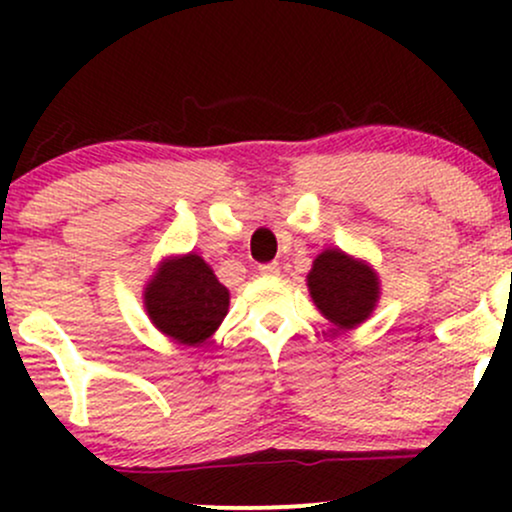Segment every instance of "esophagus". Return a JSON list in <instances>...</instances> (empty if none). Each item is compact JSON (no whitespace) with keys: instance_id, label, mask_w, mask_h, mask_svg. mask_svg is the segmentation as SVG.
<instances>
[{"instance_id":"esophagus-1","label":"esophagus","mask_w":512,"mask_h":512,"mask_svg":"<svg viewBox=\"0 0 512 512\" xmlns=\"http://www.w3.org/2000/svg\"><path fill=\"white\" fill-rule=\"evenodd\" d=\"M260 274L262 276H276V274H279V262L260 264Z\"/></svg>"}]
</instances>
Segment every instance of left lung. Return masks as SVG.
<instances>
[{"label": "left lung", "mask_w": 512, "mask_h": 512, "mask_svg": "<svg viewBox=\"0 0 512 512\" xmlns=\"http://www.w3.org/2000/svg\"><path fill=\"white\" fill-rule=\"evenodd\" d=\"M310 296L320 313L339 327L361 325L378 301V276L342 250L317 255L308 274Z\"/></svg>", "instance_id": "1"}]
</instances>
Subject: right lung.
<instances>
[{
	"instance_id": "1",
	"label": "right lung",
	"mask_w": 512,
	"mask_h": 512,
	"mask_svg": "<svg viewBox=\"0 0 512 512\" xmlns=\"http://www.w3.org/2000/svg\"><path fill=\"white\" fill-rule=\"evenodd\" d=\"M151 322L180 344H202L228 313V289L199 255L163 262L144 291Z\"/></svg>"
}]
</instances>
